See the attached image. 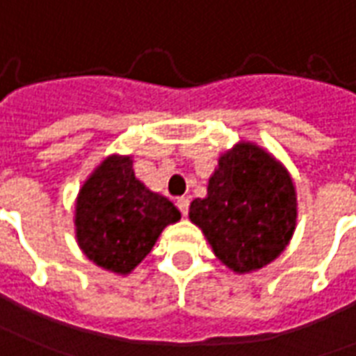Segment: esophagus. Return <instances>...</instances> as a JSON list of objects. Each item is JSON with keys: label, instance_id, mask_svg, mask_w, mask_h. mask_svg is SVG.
I'll use <instances>...</instances> for the list:
<instances>
[{"label": "esophagus", "instance_id": "1", "mask_svg": "<svg viewBox=\"0 0 356 356\" xmlns=\"http://www.w3.org/2000/svg\"><path fill=\"white\" fill-rule=\"evenodd\" d=\"M188 205H191V200L186 198V196H181V198H177V207L179 211L183 213V215H188Z\"/></svg>", "mask_w": 356, "mask_h": 356}]
</instances>
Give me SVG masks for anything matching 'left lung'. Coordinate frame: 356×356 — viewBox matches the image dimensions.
<instances>
[{"mask_svg": "<svg viewBox=\"0 0 356 356\" xmlns=\"http://www.w3.org/2000/svg\"><path fill=\"white\" fill-rule=\"evenodd\" d=\"M213 252L236 273L257 272L285 251L296 226V191L285 165L252 143L218 158L207 196L191 204Z\"/></svg>", "mask_w": 356, "mask_h": 356, "instance_id": "8db88e82", "label": "left lung"}]
</instances>
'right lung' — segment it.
Returning a JSON list of instances; mask_svg holds the SVG:
<instances>
[{
    "instance_id": "add662e5",
    "label": "right lung",
    "mask_w": 356,
    "mask_h": 356,
    "mask_svg": "<svg viewBox=\"0 0 356 356\" xmlns=\"http://www.w3.org/2000/svg\"><path fill=\"white\" fill-rule=\"evenodd\" d=\"M181 218L170 200L149 191L131 156H107L79 191L75 230L81 251L99 268L126 275Z\"/></svg>"
}]
</instances>
